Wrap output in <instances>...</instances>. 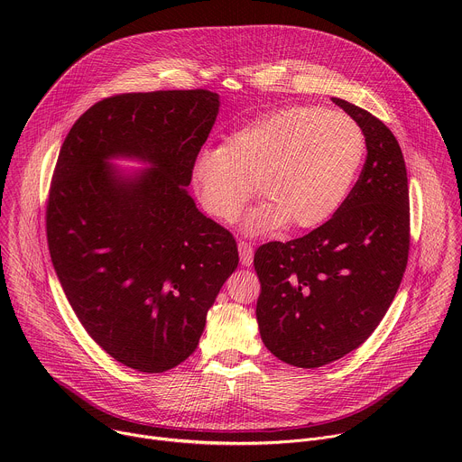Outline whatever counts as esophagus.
<instances>
[{"label":"esophagus","instance_id":"1","mask_svg":"<svg viewBox=\"0 0 462 462\" xmlns=\"http://www.w3.org/2000/svg\"><path fill=\"white\" fill-rule=\"evenodd\" d=\"M237 248H239V259H241V265L243 267H250L252 261H254V250L250 246V243L246 241H239L237 243Z\"/></svg>","mask_w":462,"mask_h":462}]
</instances>
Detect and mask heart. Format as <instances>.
<instances>
[{"label":"heart","instance_id":"1","mask_svg":"<svg viewBox=\"0 0 462 462\" xmlns=\"http://www.w3.org/2000/svg\"><path fill=\"white\" fill-rule=\"evenodd\" d=\"M364 155L365 135L355 118L291 106L232 131L221 148L201 152L191 164V184L212 217L232 223L255 193L257 180L265 199L248 214L246 232L287 223L310 230L344 205Z\"/></svg>","mask_w":462,"mask_h":462}]
</instances>
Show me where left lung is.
Returning <instances> with one entry per match:
<instances>
[{"label":"left lung","instance_id":"obj_1","mask_svg":"<svg viewBox=\"0 0 462 462\" xmlns=\"http://www.w3.org/2000/svg\"><path fill=\"white\" fill-rule=\"evenodd\" d=\"M365 135L362 173L338 212L303 237L254 254L255 305L267 349L312 369L360 347L397 294L410 255V189L402 150L369 111L333 98Z\"/></svg>","mask_w":462,"mask_h":462}]
</instances>
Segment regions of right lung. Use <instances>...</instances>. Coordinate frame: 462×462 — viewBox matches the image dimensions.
I'll list each match as a JSON object with an SVG mask.
<instances>
[{"instance_id":"obj_1","label":"right lung","mask_w":462,"mask_h":462,"mask_svg":"<svg viewBox=\"0 0 462 462\" xmlns=\"http://www.w3.org/2000/svg\"><path fill=\"white\" fill-rule=\"evenodd\" d=\"M217 111L207 89L113 95L61 144L45 212L52 267L88 335L131 369L184 362L239 263L234 236L186 191ZM111 156L154 168L124 180Z\"/></svg>"}]
</instances>
